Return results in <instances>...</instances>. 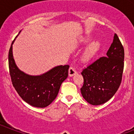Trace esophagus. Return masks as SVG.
Instances as JSON below:
<instances>
[{
    "instance_id": "34e87169",
    "label": "esophagus",
    "mask_w": 134,
    "mask_h": 134,
    "mask_svg": "<svg viewBox=\"0 0 134 134\" xmlns=\"http://www.w3.org/2000/svg\"><path fill=\"white\" fill-rule=\"evenodd\" d=\"M76 74V71L73 67H70L69 69V76H72L75 75Z\"/></svg>"
}]
</instances>
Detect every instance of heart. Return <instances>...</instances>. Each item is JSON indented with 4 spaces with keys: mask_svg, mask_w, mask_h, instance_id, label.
Segmentation results:
<instances>
[{
    "mask_svg": "<svg viewBox=\"0 0 134 134\" xmlns=\"http://www.w3.org/2000/svg\"><path fill=\"white\" fill-rule=\"evenodd\" d=\"M90 37H87L82 41V43L86 44L90 41ZM101 43L99 41H95L91 42L86 48L85 50L82 53L81 56V60L83 62H88L90 61L95 56L98 50H99Z\"/></svg>",
    "mask_w": 134,
    "mask_h": 134,
    "instance_id": "b5f03b06",
    "label": "heart"
}]
</instances>
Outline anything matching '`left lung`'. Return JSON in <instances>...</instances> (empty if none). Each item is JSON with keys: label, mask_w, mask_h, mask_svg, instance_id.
Listing matches in <instances>:
<instances>
[{"label": "left lung", "mask_w": 134, "mask_h": 134, "mask_svg": "<svg viewBox=\"0 0 134 134\" xmlns=\"http://www.w3.org/2000/svg\"><path fill=\"white\" fill-rule=\"evenodd\" d=\"M124 59V48L115 34L107 55L97 59L81 72L84 84L80 91L87 102L99 105L113 97L121 83Z\"/></svg>", "instance_id": "1"}]
</instances>
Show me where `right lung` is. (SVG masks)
<instances>
[{
    "label": "right lung",
    "mask_w": 134,
    "mask_h": 134,
    "mask_svg": "<svg viewBox=\"0 0 134 134\" xmlns=\"http://www.w3.org/2000/svg\"><path fill=\"white\" fill-rule=\"evenodd\" d=\"M14 41L8 54L9 71L13 86L22 99L28 104L40 108L47 107L57 97L62 82L68 76L69 65L56 66L37 76L27 75L21 71L15 63L12 53Z\"/></svg>",
    "instance_id": "obj_1"
}]
</instances>
